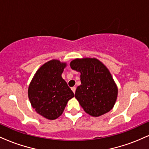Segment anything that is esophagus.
Instances as JSON below:
<instances>
[{
    "label": "esophagus",
    "instance_id": "obj_1",
    "mask_svg": "<svg viewBox=\"0 0 149 149\" xmlns=\"http://www.w3.org/2000/svg\"><path fill=\"white\" fill-rule=\"evenodd\" d=\"M76 87H73V88H71V90H72L73 93H75V92H76Z\"/></svg>",
    "mask_w": 149,
    "mask_h": 149
}]
</instances>
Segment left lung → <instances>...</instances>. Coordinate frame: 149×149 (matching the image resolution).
<instances>
[{
	"instance_id": "1",
	"label": "left lung",
	"mask_w": 149,
	"mask_h": 149,
	"mask_svg": "<svg viewBox=\"0 0 149 149\" xmlns=\"http://www.w3.org/2000/svg\"><path fill=\"white\" fill-rule=\"evenodd\" d=\"M73 70L80 73L81 84L75 97L87 113L93 117L107 113L113 108L118 87L110 71L96 58H77L70 63Z\"/></svg>"
}]
</instances>
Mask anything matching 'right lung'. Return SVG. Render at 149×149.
<instances>
[{
	"instance_id": "add662e5",
	"label": "right lung",
	"mask_w": 149,
	"mask_h": 149,
	"mask_svg": "<svg viewBox=\"0 0 149 149\" xmlns=\"http://www.w3.org/2000/svg\"><path fill=\"white\" fill-rule=\"evenodd\" d=\"M66 63L52 59L42 64L34 74L28 88L31 107L48 120L59 118L74 97L72 90L61 77Z\"/></svg>"
}]
</instances>
